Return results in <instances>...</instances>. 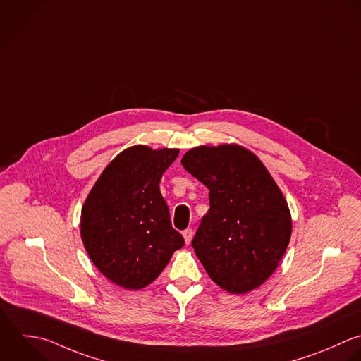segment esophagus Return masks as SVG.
Listing matches in <instances>:
<instances>
[{
	"mask_svg": "<svg viewBox=\"0 0 361 361\" xmlns=\"http://www.w3.org/2000/svg\"><path fill=\"white\" fill-rule=\"evenodd\" d=\"M183 236H184L185 243L190 245L191 240H192V236H194V231H192V229H185V231L183 232Z\"/></svg>",
	"mask_w": 361,
	"mask_h": 361,
	"instance_id": "obj_1",
	"label": "esophagus"
}]
</instances>
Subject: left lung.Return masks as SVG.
<instances>
[{
	"label": "left lung",
	"mask_w": 361,
	"mask_h": 361,
	"mask_svg": "<svg viewBox=\"0 0 361 361\" xmlns=\"http://www.w3.org/2000/svg\"><path fill=\"white\" fill-rule=\"evenodd\" d=\"M181 164L209 190L192 247L211 280L232 294L260 287L290 243L288 204L260 159L239 145L198 146Z\"/></svg>",
	"instance_id": "obj_1"
}]
</instances>
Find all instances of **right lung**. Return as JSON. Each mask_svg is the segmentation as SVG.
I'll list each match as a JSON object with an SVG mask.
<instances>
[{
    "mask_svg": "<svg viewBox=\"0 0 361 361\" xmlns=\"http://www.w3.org/2000/svg\"><path fill=\"white\" fill-rule=\"evenodd\" d=\"M178 152L143 145L125 149L105 167L82 205L84 247L95 267L119 287L149 286L184 246L159 187Z\"/></svg>",
    "mask_w": 361,
    "mask_h": 361,
    "instance_id": "add662e5",
    "label": "right lung"
}]
</instances>
